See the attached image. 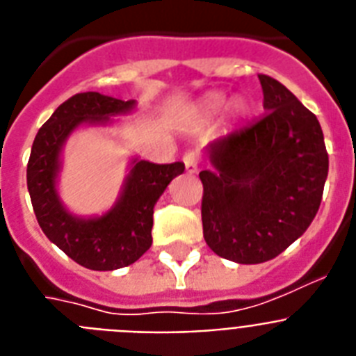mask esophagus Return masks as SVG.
<instances>
[{"label": "esophagus", "mask_w": 356, "mask_h": 356, "mask_svg": "<svg viewBox=\"0 0 356 356\" xmlns=\"http://www.w3.org/2000/svg\"><path fill=\"white\" fill-rule=\"evenodd\" d=\"M183 163L184 166H186L188 173H195L197 170H199V164H201V155H199V152L195 150L186 152L183 157Z\"/></svg>", "instance_id": "1"}]
</instances>
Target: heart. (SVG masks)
I'll list each match as a JSON object with an SVG mask.
<instances>
[{
    "instance_id": "1",
    "label": "heart",
    "mask_w": 356,
    "mask_h": 356,
    "mask_svg": "<svg viewBox=\"0 0 356 356\" xmlns=\"http://www.w3.org/2000/svg\"><path fill=\"white\" fill-rule=\"evenodd\" d=\"M220 103H222V99H220V97H217V99L211 101V104H213V106H219Z\"/></svg>"
}]
</instances>
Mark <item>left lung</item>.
<instances>
[{
    "label": "left lung",
    "instance_id": "obj_1",
    "mask_svg": "<svg viewBox=\"0 0 356 356\" xmlns=\"http://www.w3.org/2000/svg\"><path fill=\"white\" fill-rule=\"evenodd\" d=\"M266 113L208 148L202 234L238 264L275 259L315 219L330 159L321 122L282 83L259 74Z\"/></svg>",
    "mask_w": 356,
    "mask_h": 356
}]
</instances>
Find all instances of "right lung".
Here are the masks:
<instances>
[{"label":"right lung","instance_id":"add662e5","mask_svg":"<svg viewBox=\"0 0 356 356\" xmlns=\"http://www.w3.org/2000/svg\"><path fill=\"white\" fill-rule=\"evenodd\" d=\"M136 101H121L99 92H83L59 104L40 128L26 164V186L43 234L72 261L88 270L112 271L130 266L152 246L154 206L183 163L134 161L121 199L108 213L79 219L63 208L56 190L59 152L72 130L83 122H106L108 115L130 112Z\"/></svg>","mask_w":356,"mask_h":356}]
</instances>
